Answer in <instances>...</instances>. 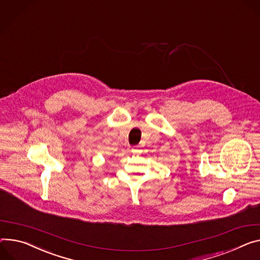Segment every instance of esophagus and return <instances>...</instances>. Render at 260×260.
<instances>
[{
    "mask_svg": "<svg viewBox=\"0 0 260 260\" xmlns=\"http://www.w3.org/2000/svg\"><path fill=\"white\" fill-rule=\"evenodd\" d=\"M132 152H133V153H135V154H138V153H140V152H141V150H140V149H138V148H134V149H132Z\"/></svg>",
    "mask_w": 260,
    "mask_h": 260,
    "instance_id": "1",
    "label": "esophagus"
}]
</instances>
